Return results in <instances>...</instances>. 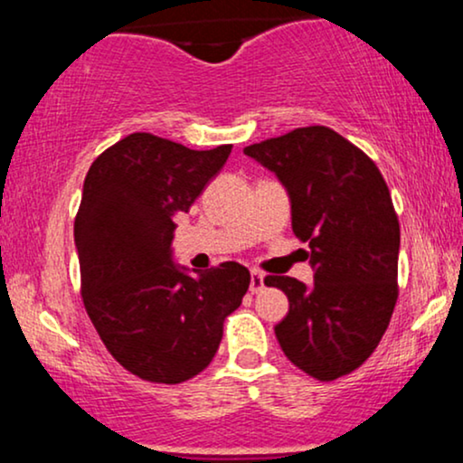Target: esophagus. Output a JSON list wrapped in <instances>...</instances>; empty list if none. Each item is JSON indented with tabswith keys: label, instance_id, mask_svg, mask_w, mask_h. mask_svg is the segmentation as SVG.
Instances as JSON below:
<instances>
[{
	"label": "esophagus",
	"instance_id": "obj_1",
	"mask_svg": "<svg viewBox=\"0 0 463 463\" xmlns=\"http://www.w3.org/2000/svg\"><path fill=\"white\" fill-rule=\"evenodd\" d=\"M263 287H265V274L259 272V269H252V272H250V291H252V294H259Z\"/></svg>",
	"mask_w": 463,
	"mask_h": 463
}]
</instances>
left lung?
Here are the masks:
<instances>
[{
  "instance_id": "8db88e82",
  "label": "left lung",
  "mask_w": 463,
  "mask_h": 463,
  "mask_svg": "<svg viewBox=\"0 0 463 463\" xmlns=\"http://www.w3.org/2000/svg\"><path fill=\"white\" fill-rule=\"evenodd\" d=\"M276 174L291 228L309 243L313 285L265 276L289 300L274 326L285 357L317 381L357 370L383 337L398 298L401 226L379 167L326 126L243 147Z\"/></svg>"
}]
</instances>
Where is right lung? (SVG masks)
<instances>
[{
  "label": "right lung",
  "instance_id": "1",
  "mask_svg": "<svg viewBox=\"0 0 463 463\" xmlns=\"http://www.w3.org/2000/svg\"><path fill=\"white\" fill-rule=\"evenodd\" d=\"M231 150L135 132L84 178L73 224L84 309L109 353L143 381L176 385L200 374L248 291L250 272L235 261L191 276L172 259L176 217Z\"/></svg>",
  "mask_w": 463,
  "mask_h": 463
}]
</instances>
